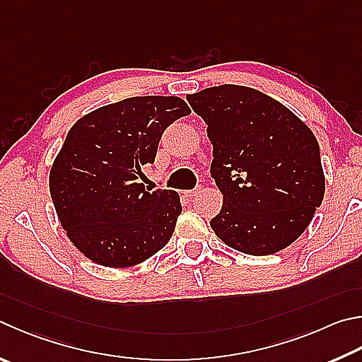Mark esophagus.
I'll list each match as a JSON object with an SVG mask.
<instances>
[{"instance_id": "1", "label": "esophagus", "mask_w": 362, "mask_h": 362, "mask_svg": "<svg viewBox=\"0 0 362 362\" xmlns=\"http://www.w3.org/2000/svg\"><path fill=\"white\" fill-rule=\"evenodd\" d=\"M199 193H201V187L199 188H194V189H189V192H185V196H187V198H189V199H194Z\"/></svg>"}]
</instances>
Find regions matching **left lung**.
<instances>
[{
	"mask_svg": "<svg viewBox=\"0 0 362 362\" xmlns=\"http://www.w3.org/2000/svg\"><path fill=\"white\" fill-rule=\"evenodd\" d=\"M214 146L210 174L223 194L214 233L238 252L291 245L325 198L320 146L290 109L261 91L218 85L188 95Z\"/></svg>",
	"mask_w": 362,
	"mask_h": 362,
	"instance_id": "1",
	"label": "left lung"
}]
</instances>
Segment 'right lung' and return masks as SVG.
<instances>
[{"mask_svg":"<svg viewBox=\"0 0 362 362\" xmlns=\"http://www.w3.org/2000/svg\"><path fill=\"white\" fill-rule=\"evenodd\" d=\"M177 96H134L72 124L50 168L58 220L96 264H141L168 244L182 212L174 189L147 192L142 168L155 161L163 131L188 115Z\"/></svg>","mask_w":362,"mask_h":362,"instance_id":"obj_1","label":"right lung"}]
</instances>
